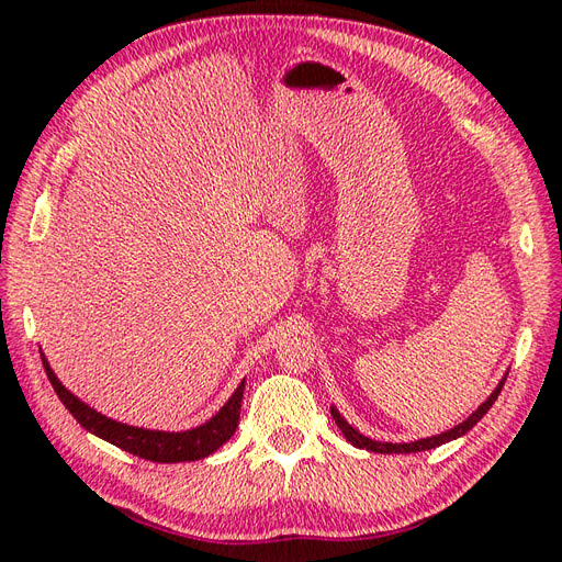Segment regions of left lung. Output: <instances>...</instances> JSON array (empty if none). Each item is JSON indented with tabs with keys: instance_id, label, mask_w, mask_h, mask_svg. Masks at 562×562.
Instances as JSON below:
<instances>
[{
	"instance_id": "obj_1",
	"label": "left lung",
	"mask_w": 562,
	"mask_h": 562,
	"mask_svg": "<svg viewBox=\"0 0 562 562\" xmlns=\"http://www.w3.org/2000/svg\"><path fill=\"white\" fill-rule=\"evenodd\" d=\"M504 382H506V378H502V382L497 384V389L492 391V394L487 396V401L479 407V411H473L462 424H457L454 429H450V431H443V434H438V436H431V438H419V440H415V443H380V440H372V438H368V436H363V434H359L356 431L351 424L339 415V411L335 405H330V415H333V419H335V424L339 427V431L345 434V438L349 440L351 446H356V448H361V450H370V452H382V454H403V452H422V450H431V448H438V446H443V443H448V440H454V438H459V436H464L467 431H471L475 424H479L481 419H483V415L490 411L492 407V403L497 401V396H499V391H502V386H504Z\"/></svg>"
}]
</instances>
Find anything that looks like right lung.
Instances as JSON below:
<instances>
[{"label": "right lung", "instance_id": "obj_1", "mask_svg": "<svg viewBox=\"0 0 562 562\" xmlns=\"http://www.w3.org/2000/svg\"><path fill=\"white\" fill-rule=\"evenodd\" d=\"M42 363L46 370V378L50 384H54L58 398L83 429L135 457L149 459V462L176 464V462H194V459H203L213 454L220 446H225L234 436L236 427H239L246 380L236 386L229 401L220 407L209 422H203L201 427L187 429V431H151L143 427H128V424L100 415L91 405L79 401L72 391H67L60 384L56 372L50 370L48 361L44 359V353H42Z\"/></svg>", "mask_w": 562, "mask_h": 562}]
</instances>
